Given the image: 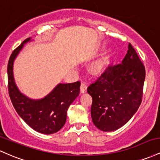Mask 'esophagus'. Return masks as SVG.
<instances>
[{
  "label": "esophagus",
  "mask_w": 160,
  "mask_h": 160,
  "mask_svg": "<svg viewBox=\"0 0 160 160\" xmlns=\"http://www.w3.org/2000/svg\"><path fill=\"white\" fill-rule=\"evenodd\" d=\"M86 89H87V83L85 82H82L81 86H80V92H81V93H84L86 92Z\"/></svg>",
  "instance_id": "esophagus-1"
}]
</instances>
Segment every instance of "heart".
<instances>
[{
  "instance_id": "heart-1",
  "label": "heart",
  "mask_w": 160,
  "mask_h": 160,
  "mask_svg": "<svg viewBox=\"0 0 160 160\" xmlns=\"http://www.w3.org/2000/svg\"><path fill=\"white\" fill-rule=\"evenodd\" d=\"M103 66V62H99L98 65H96V69H101Z\"/></svg>"
}]
</instances>
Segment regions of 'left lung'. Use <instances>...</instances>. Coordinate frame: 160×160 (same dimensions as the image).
<instances>
[{
	"mask_svg": "<svg viewBox=\"0 0 160 160\" xmlns=\"http://www.w3.org/2000/svg\"><path fill=\"white\" fill-rule=\"evenodd\" d=\"M122 63L110 65L90 84L91 116L98 129L111 132L124 126L142 101L145 68L131 43Z\"/></svg>",
	"mask_w": 160,
	"mask_h": 160,
	"instance_id": "obj_1",
	"label": "left lung"
}]
</instances>
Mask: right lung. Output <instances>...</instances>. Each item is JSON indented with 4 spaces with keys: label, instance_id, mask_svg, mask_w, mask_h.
<instances>
[{
    "label": "right lung",
    "instance_id": "obj_1",
    "mask_svg": "<svg viewBox=\"0 0 160 160\" xmlns=\"http://www.w3.org/2000/svg\"><path fill=\"white\" fill-rule=\"evenodd\" d=\"M30 40L31 38L24 40L10 57L7 65L9 95L17 113L31 128L49 135L59 131L65 125L68 109L80 93V82L59 83L49 94L38 100L28 98L20 92L13 78V62L24 44Z\"/></svg>",
    "mask_w": 160,
    "mask_h": 160
}]
</instances>
